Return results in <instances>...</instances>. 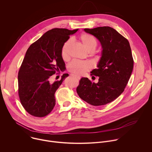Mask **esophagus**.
I'll return each mask as SVG.
<instances>
[{
    "label": "esophagus",
    "mask_w": 152,
    "mask_h": 152,
    "mask_svg": "<svg viewBox=\"0 0 152 152\" xmlns=\"http://www.w3.org/2000/svg\"><path fill=\"white\" fill-rule=\"evenodd\" d=\"M72 77H75V78H76L77 79H78V80H80V78H81V77H80V76H78V75H75V74H72L71 75Z\"/></svg>",
    "instance_id": "1"
}]
</instances>
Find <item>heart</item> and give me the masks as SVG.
Wrapping results in <instances>:
<instances>
[{
  "mask_svg": "<svg viewBox=\"0 0 152 152\" xmlns=\"http://www.w3.org/2000/svg\"><path fill=\"white\" fill-rule=\"evenodd\" d=\"M78 40L84 45V47L90 52L94 51L98 45L96 39L92 35L83 33L78 37ZM71 44V41H66L61 49V57L64 61H68L69 59V47ZM92 68V65L87 61H78L74 60L68 66L69 71L78 75H81L88 71Z\"/></svg>",
  "mask_w": 152,
  "mask_h": 152,
  "instance_id": "b5f03b06",
  "label": "heart"
}]
</instances>
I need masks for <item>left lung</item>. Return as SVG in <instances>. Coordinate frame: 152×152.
I'll return each mask as SVG.
<instances>
[{
    "instance_id": "8db88e82",
    "label": "left lung",
    "mask_w": 152,
    "mask_h": 152,
    "mask_svg": "<svg viewBox=\"0 0 152 152\" xmlns=\"http://www.w3.org/2000/svg\"><path fill=\"white\" fill-rule=\"evenodd\" d=\"M95 36L102 47V57L98 68L90 75L99 77L95 83L83 77L77 87L81 99L94 106L108 104L122 94L131 75L134 59L129 42L115 29L108 26L84 28Z\"/></svg>"
}]
</instances>
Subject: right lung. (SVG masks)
<instances>
[{
	"label": "right lung",
	"instance_id": "right-lung-1",
	"mask_svg": "<svg viewBox=\"0 0 152 152\" xmlns=\"http://www.w3.org/2000/svg\"><path fill=\"white\" fill-rule=\"evenodd\" d=\"M78 29L54 28L30 45L18 71V96L21 104L30 115L45 117L56 104L54 94L69 75L51 82L52 75L65 69L61 49L69 35Z\"/></svg>",
	"mask_w": 152,
	"mask_h": 152
}]
</instances>
